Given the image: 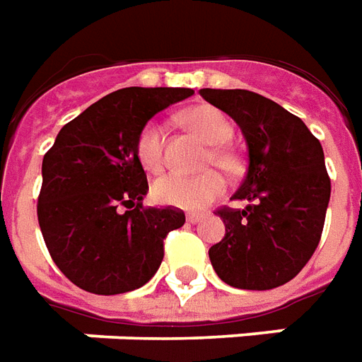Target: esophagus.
I'll return each mask as SVG.
<instances>
[{
    "mask_svg": "<svg viewBox=\"0 0 362 362\" xmlns=\"http://www.w3.org/2000/svg\"><path fill=\"white\" fill-rule=\"evenodd\" d=\"M186 219H188V223H192V225H197V223L204 221V215H199V213H189Z\"/></svg>",
    "mask_w": 362,
    "mask_h": 362,
    "instance_id": "1",
    "label": "esophagus"
}]
</instances>
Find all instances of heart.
I'll use <instances>...</instances> for the list:
<instances>
[{
	"label": "heart",
	"mask_w": 362,
	"mask_h": 362,
	"mask_svg": "<svg viewBox=\"0 0 362 362\" xmlns=\"http://www.w3.org/2000/svg\"><path fill=\"white\" fill-rule=\"evenodd\" d=\"M184 122L205 141L213 145L207 153V165H217L227 173H236L240 168V160L233 151L225 147L235 134L233 124L215 106L202 104L184 114ZM165 129L157 119H149L135 141L137 158L147 170L157 173L165 163ZM227 188V180L219 170H207L199 176H186L180 173H168L160 176L153 184V197L160 205H170L186 211H196L215 202Z\"/></svg>",
	"instance_id": "1"
}]
</instances>
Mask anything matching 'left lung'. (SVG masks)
Returning a JSON list of instances; mask_svg holds the SVG:
<instances>
[{
	"label": "left lung",
	"mask_w": 362,
	"mask_h": 362,
	"mask_svg": "<svg viewBox=\"0 0 362 362\" xmlns=\"http://www.w3.org/2000/svg\"><path fill=\"white\" fill-rule=\"evenodd\" d=\"M227 112L248 145V173L235 199L221 207L225 238L209 248L227 285L267 291L295 277L316 250L329 204V176L320 141L300 118L266 96L244 89H202Z\"/></svg>",
	"instance_id": "left-lung-1"
}]
</instances>
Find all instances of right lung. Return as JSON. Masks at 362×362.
<instances>
[{
    "mask_svg": "<svg viewBox=\"0 0 362 362\" xmlns=\"http://www.w3.org/2000/svg\"><path fill=\"white\" fill-rule=\"evenodd\" d=\"M192 89L127 87L103 96L59 129L42 160L38 225L54 264L95 295L143 287L165 256L182 209L143 207L147 174L135 153L141 127Z\"/></svg>",
    "mask_w": 362,
    "mask_h": 362,
    "instance_id": "1",
    "label": "right lung"
}]
</instances>
